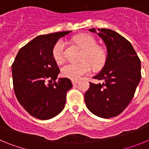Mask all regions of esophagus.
<instances>
[{
  "label": "esophagus",
  "mask_w": 149,
  "mask_h": 149,
  "mask_svg": "<svg viewBox=\"0 0 149 149\" xmlns=\"http://www.w3.org/2000/svg\"><path fill=\"white\" fill-rule=\"evenodd\" d=\"M72 82L73 85H75V84H77L78 83V81H77V80H72Z\"/></svg>",
  "instance_id": "34e87169"
}]
</instances>
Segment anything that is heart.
Segmentation results:
<instances>
[{
    "label": "heart",
    "instance_id": "obj_1",
    "mask_svg": "<svg viewBox=\"0 0 149 149\" xmlns=\"http://www.w3.org/2000/svg\"><path fill=\"white\" fill-rule=\"evenodd\" d=\"M74 42L83 51L81 60L79 63H68L61 68L63 77L77 80L90 72V65L95 69L103 66L107 59V54L101 47L97 46L95 39L89 35H80L74 39ZM65 43L60 39L55 43L52 49V56L57 63L63 60Z\"/></svg>",
    "mask_w": 149,
    "mask_h": 149
}]
</instances>
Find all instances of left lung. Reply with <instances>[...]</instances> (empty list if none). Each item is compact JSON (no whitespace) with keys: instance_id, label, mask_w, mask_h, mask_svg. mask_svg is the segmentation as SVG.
Returning <instances> with one entry per match:
<instances>
[{"instance_id":"1","label":"left lung","mask_w":149,"mask_h":149,"mask_svg":"<svg viewBox=\"0 0 149 149\" xmlns=\"http://www.w3.org/2000/svg\"><path fill=\"white\" fill-rule=\"evenodd\" d=\"M89 31L104 41L107 55L101 71L93 77L103 83H89L84 99L91 113L108 119L119 115L132 100L141 80V62L131 42L114 30Z\"/></svg>"}]
</instances>
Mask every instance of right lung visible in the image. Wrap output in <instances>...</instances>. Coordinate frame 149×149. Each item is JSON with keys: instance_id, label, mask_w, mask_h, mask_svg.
Instances as JSON below:
<instances>
[{"instance_id": "right-lung-1", "label": "right lung", "mask_w": 149, "mask_h": 149, "mask_svg": "<svg viewBox=\"0 0 149 149\" xmlns=\"http://www.w3.org/2000/svg\"><path fill=\"white\" fill-rule=\"evenodd\" d=\"M71 32L34 38L19 50L12 65L13 88L18 102L30 115L41 120L60 113L65 107L66 93L72 87L66 77L56 82L60 71L52 56L55 43ZM48 80L54 84H47Z\"/></svg>"}]
</instances>
